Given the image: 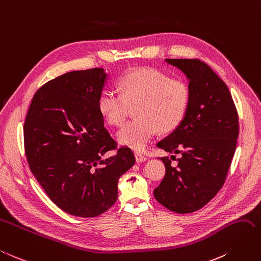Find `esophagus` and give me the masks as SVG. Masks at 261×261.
<instances>
[{"instance_id": "obj_1", "label": "esophagus", "mask_w": 261, "mask_h": 261, "mask_svg": "<svg viewBox=\"0 0 261 261\" xmlns=\"http://www.w3.org/2000/svg\"><path fill=\"white\" fill-rule=\"evenodd\" d=\"M135 158L137 163H144V161L147 160V158L144 156V154H142L140 152H135Z\"/></svg>"}]
</instances>
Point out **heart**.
Returning a JSON list of instances; mask_svg holds the SVG:
<instances>
[{"label": "heart", "mask_w": 261, "mask_h": 261, "mask_svg": "<svg viewBox=\"0 0 261 261\" xmlns=\"http://www.w3.org/2000/svg\"><path fill=\"white\" fill-rule=\"evenodd\" d=\"M122 95L103 90L97 108L111 125L123 124L129 107L136 105L134 121L117 133L119 144L134 150H144L156 133L175 129L185 118L191 92L189 84L180 78H169L157 69L140 67L126 72L118 80Z\"/></svg>", "instance_id": "1"}]
</instances>
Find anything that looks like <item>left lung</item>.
Segmentation results:
<instances>
[{
  "label": "left lung",
  "instance_id": "obj_1",
  "mask_svg": "<svg viewBox=\"0 0 261 261\" xmlns=\"http://www.w3.org/2000/svg\"><path fill=\"white\" fill-rule=\"evenodd\" d=\"M165 61L187 76L191 98L181 124L157 144L181 157L177 167L160 158L166 174L153 195L168 210L186 214L203 207L223 187L236 149L238 114L227 86L205 63Z\"/></svg>",
  "mask_w": 261,
  "mask_h": 261
}]
</instances>
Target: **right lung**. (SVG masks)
Here are the masks:
<instances>
[{
  "label": "right lung",
  "mask_w": 261,
  "mask_h": 261,
  "mask_svg": "<svg viewBox=\"0 0 261 261\" xmlns=\"http://www.w3.org/2000/svg\"><path fill=\"white\" fill-rule=\"evenodd\" d=\"M108 80L103 68L71 71L46 83L34 95L24 125L25 151L35 178L56 205L94 217L117 200V182L135 164L119 148L97 108Z\"/></svg>",
  "instance_id": "obj_1"
}]
</instances>
